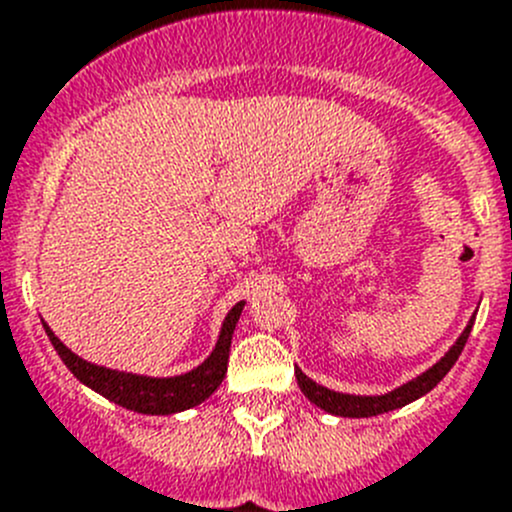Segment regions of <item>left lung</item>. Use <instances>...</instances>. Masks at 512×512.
<instances>
[{
  "label": "left lung",
  "mask_w": 512,
  "mask_h": 512,
  "mask_svg": "<svg viewBox=\"0 0 512 512\" xmlns=\"http://www.w3.org/2000/svg\"><path fill=\"white\" fill-rule=\"evenodd\" d=\"M472 323H475V315L470 318V323L465 326V331L460 333L455 343L450 346V351L439 358L437 364L429 366L424 374H419L417 379L407 381V384L396 386V389L386 391V394L379 396H358V394H343V391H333L328 386L315 384L313 379L303 374L300 369H295V379H298L300 391L313 401L315 407H321L323 412L336 414V417H348V419H364V417H376V414L394 412V409L407 407L412 401H417L419 396L429 394L439 381L447 376V371L455 366V361L460 358L462 348H465L467 338H470Z\"/></svg>",
  "instance_id": "left-lung-1"
}]
</instances>
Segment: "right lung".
Segmentation results:
<instances>
[{"mask_svg":"<svg viewBox=\"0 0 512 512\" xmlns=\"http://www.w3.org/2000/svg\"><path fill=\"white\" fill-rule=\"evenodd\" d=\"M242 308H245V300H240L229 310L217 343H214L212 353L204 358L202 364L179 376H141L90 364V361L80 358L78 353L70 351L52 333V328L45 321H42V326H45V333L52 346H55L57 356L62 358V364L73 371V376L80 384L98 391L100 396H105V399L123 409H131V412L138 414H151V417H166V414L197 407V404H202L204 399H209L219 389L224 374H227L229 346H232V333L237 321H240Z\"/></svg>","mask_w":512,"mask_h":512,"instance_id":"add662e5","label":"right lung"}]
</instances>
